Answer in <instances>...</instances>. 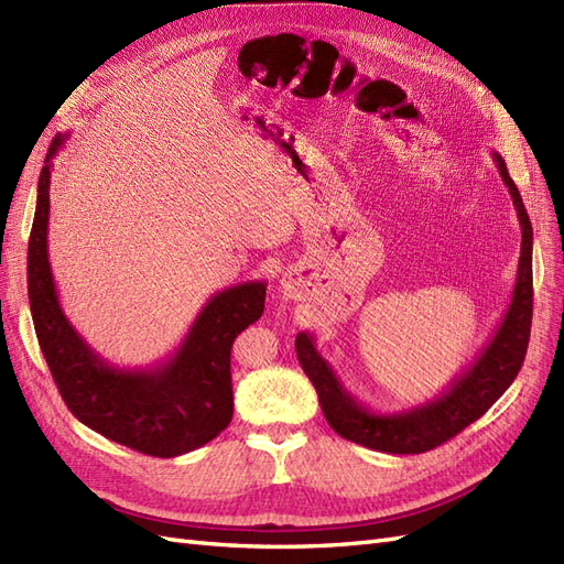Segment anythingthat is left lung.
Listing matches in <instances>:
<instances>
[{
    "label": "left lung",
    "mask_w": 564,
    "mask_h": 564,
    "mask_svg": "<svg viewBox=\"0 0 564 564\" xmlns=\"http://www.w3.org/2000/svg\"><path fill=\"white\" fill-rule=\"evenodd\" d=\"M494 162L498 164L502 183L508 185L512 205L519 216V226H522V252H519L517 283L510 307L505 312L494 338L488 340L471 367L455 377V381L447 386V391L441 393L436 400L412 410L381 414L359 405L345 391L334 367L314 348V338L302 330V334L295 336L297 359L316 388L328 426L338 436L371 447V451L391 455H420L433 451V447L451 441L462 429H467L481 414H486V410L508 391L519 369H522L533 312V230L522 195H519L514 181L510 178L505 159L494 152Z\"/></svg>",
    "instance_id": "8db88e82"
}]
</instances>
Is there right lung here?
<instances>
[{"label":"right lung","mask_w":564,"mask_h":564,"mask_svg":"<svg viewBox=\"0 0 564 564\" xmlns=\"http://www.w3.org/2000/svg\"><path fill=\"white\" fill-rule=\"evenodd\" d=\"M68 135H56L37 181L28 240V300L40 350L70 414L109 441L152 457H176L209 443L234 416L230 345L264 312L267 283L230 285L209 297L166 362L117 369L70 326L56 295L47 254L52 159Z\"/></svg>","instance_id":"1"}]
</instances>
